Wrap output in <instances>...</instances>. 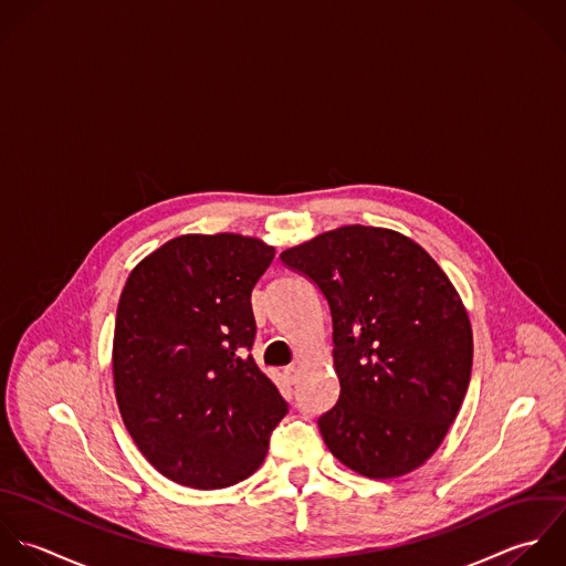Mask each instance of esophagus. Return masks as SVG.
I'll list each match as a JSON object with an SVG mask.
<instances>
[{
  "label": "esophagus",
  "mask_w": 566,
  "mask_h": 566,
  "mask_svg": "<svg viewBox=\"0 0 566 566\" xmlns=\"http://www.w3.org/2000/svg\"><path fill=\"white\" fill-rule=\"evenodd\" d=\"M284 377H286L291 384H297V379H300V368H297L295 364L286 366V368H284Z\"/></svg>",
  "instance_id": "esophagus-1"
}]
</instances>
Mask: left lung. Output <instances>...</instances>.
<instances>
[{"label": "left lung", "instance_id": "1", "mask_svg": "<svg viewBox=\"0 0 566 566\" xmlns=\"http://www.w3.org/2000/svg\"><path fill=\"white\" fill-rule=\"evenodd\" d=\"M333 315L339 401L317 426L368 479L421 468L443 443L472 377V324L446 271L412 238L348 224L280 253Z\"/></svg>", "mask_w": 566, "mask_h": 566}]
</instances>
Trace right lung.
Here are the masks:
<instances>
[{"label":"right lung","instance_id":"1","mask_svg":"<svg viewBox=\"0 0 566 566\" xmlns=\"http://www.w3.org/2000/svg\"><path fill=\"white\" fill-rule=\"evenodd\" d=\"M275 247L240 233L178 235L129 273L112 375L123 423L169 481L220 490L249 479L286 415L249 355L251 291Z\"/></svg>","mask_w":566,"mask_h":566}]
</instances>
